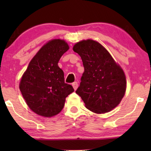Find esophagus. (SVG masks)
I'll return each mask as SVG.
<instances>
[{
  "label": "esophagus",
  "mask_w": 151,
  "mask_h": 151,
  "mask_svg": "<svg viewBox=\"0 0 151 151\" xmlns=\"http://www.w3.org/2000/svg\"><path fill=\"white\" fill-rule=\"evenodd\" d=\"M72 86H73V87L74 89L76 90V89H77L78 86V82H73V83L72 84Z\"/></svg>",
  "instance_id": "obj_1"
}]
</instances>
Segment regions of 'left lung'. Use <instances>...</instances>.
I'll list each match as a JSON object with an SVG mask.
<instances>
[{
    "label": "left lung",
    "instance_id": "1",
    "mask_svg": "<svg viewBox=\"0 0 151 151\" xmlns=\"http://www.w3.org/2000/svg\"><path fill=\"white\" fill-rule=\"evenodd\" d=\"M73 49L81 57L84 68L76 93L81 97L86 109L93 113L113 110L126 91L127 81L123 70L96 41L82 40Z\"/></svg>",
    "mask_w": 151,
    "mask_h": 151
}]
</instances>
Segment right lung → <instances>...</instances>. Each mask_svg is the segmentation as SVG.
<instances>
[{
  "label": "right lung",
  "mask_w": 151,
  "mask_h": 151,
  "mask_svg": "<svg viewBox=\"0 0 151 151\" xmlns=\"http://www.w3.org/2000/svg\"><path fill=\"white\" fill-rule=\"evenodd\" d=\"M69 49L65 40L55 39L41 48L29 64L20 82V90L32 110L50 117L60 112L65 99L74 91L65 82L64 72L58 63Z\"/></svg>",
  "instance_id": "obj_1"
}]
</instances>
